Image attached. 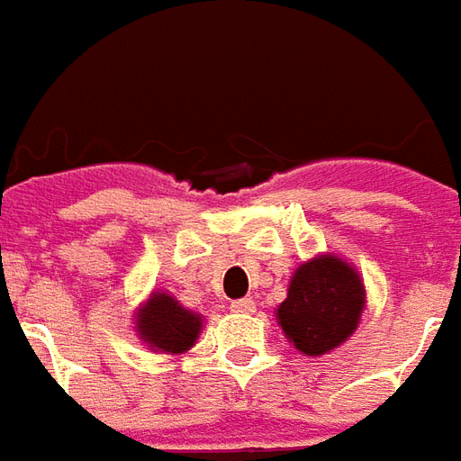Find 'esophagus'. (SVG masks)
<instances>
[{
	"mask_svg": "<svg viewBox=\"0 0 461 461\" xmlns=\"http://www.w3.org/2000/svg\"><path fill=\"white\" fill-rule=\"evenodd\" d=\"M234 313H254L257 311V303H254V299H237V301H231V306H230Z\"/></svg>",
	"mask_w": 461,
	"mask_h": 461,
	"instance_id": "1",
	"label": "esophagus"
}]
</instances>
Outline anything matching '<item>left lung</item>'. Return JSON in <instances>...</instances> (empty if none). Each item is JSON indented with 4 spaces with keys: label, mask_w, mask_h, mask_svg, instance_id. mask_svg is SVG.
Instances as JSON below:
<instances>
[{
    "label": "left lung",
    "mask_w": 461,
    "mask_h": 461,
    "mask_svg": "<svg viewBox=\"0 0 461 461\" xmlns=\"http://www.w3.org/2000/svg\"><path fill=\"white\" fill-rule=\"evenodd\" d=\"M366 309V286L348 261L321 254L294 271L276 309L284 336L306 356H323L353 336Z\"/></svg>",
    "instance_id": "1"
}]
</instances>
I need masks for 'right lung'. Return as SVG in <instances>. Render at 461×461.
Segmentation results:
<instances>
[{
	"mask_svg": "<svg viewBox=\"0 0 461 461\" xmlns=\"http://www.w3.org/2000/svg\"><path fill=\"white\" fill-rule=\"evenodd\" d=\"M202 330V316L194 311L185 309L180 301L165 294L152 291L150 299L142 303L135 313V333L150 350L180 356L190 350Z\"/></svg>",
	"mask_w": 461,
	"mask_h": 461,
	"instance_id": "obj_1",
	"label": "right lung"
}]
</instances>
